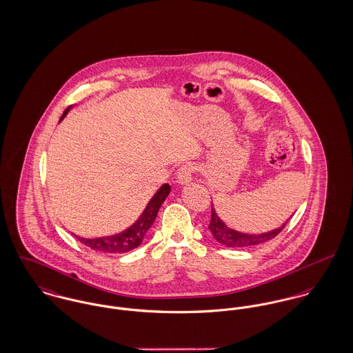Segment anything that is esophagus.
Returning a JSON list of instances; mask_svg holds the SVG:
<instances>
[{
	"instance_id": "34e87169",
	"label": "esophagus",
	"mask_w": 353,
	"mask_h": 353,
	"mask_svg": "<svg viewBox=\"0 0 353 353\" xmlns=\"http://www.w3.org/2000/svg\"><path fill=\"white\" fill-rule=\"evenodd\" d=\"M194 173V166L193 163H184L179 170H177V181L180 184H188L192 181V174Z\"/></svg>"
}]
</instances>
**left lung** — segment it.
<instances>
[{
	"label": "left lung",
	"mask_w": 353,
	"mask_h": 353,
	"mask_svg": "<svg viewBox=\"0 0 353 353\" xmlns=\"http://www.w3.org/2000/svg\"><path fill=\"white\" fill-rule=\"evenodd\" d=\"M286 223L288 221H285L279 228H275L270 232H265V234H259V235L238 232L232 228H228L220 220V217L217 216V214L215 212L214 204H212V215H211V221H210L208 228L219 243H221L225 247H231V248H242V247H251V245L263 243V242H268L272 238H275L285 228Z\"/></svg>",
	"instance_id": "8db88e82"
}]
</instances>
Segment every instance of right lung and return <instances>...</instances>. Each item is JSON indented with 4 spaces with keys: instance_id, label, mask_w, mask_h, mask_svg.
Segmentation results:
<instances>
[{
    "instance_id": "obj_1",
    "label": "right lung",
    "mask_w": 353,
    "mask_h": 353,
    "mask_svg": "<svg viewBox=\"0 0 353 353\" xmlns=\"http://www.w3.org/2000/svg\"><path fill=\"white\" fill-rule=\"evenodd\" d=\"M68 110L70 108L65 109V111L63 112L61 119L65 117ZM169 192H170V185L163 184V187L157 190L156 194L152 197V200L148 203L145 211L142 212L141 216L138 217L136 223L132 227H129L128 230H125L123 232L111 235V236H105V238H95V239H85V238L77 236L78 241L95 251L110 252V254H122V252H128V251L136 248L142 243L148 230L152 227L153 221L156 220L159 210H160L163 200L168 197Z\"/></svg>"
}]
</instances>
